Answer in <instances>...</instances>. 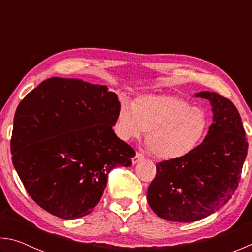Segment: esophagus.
<instances>
[{"label":"esophagus","instance_id":"obj_1","mask_svg":"<svg viewBox=\"0 0 252 252\" xmlns=\"http://www.w3.org/2000/svg\"><path fill=\"white\" fill-rule=\"evenodd\" d=\"M143 155L142 153H139V152H136L135 153V157L133 158V159H132V163L133 164H135V163H138V162H140L141 160H143Z\"/></svg>","mask_w":252,"mask_h":252}]
</instances>
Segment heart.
Segmentation results:
<instances>
[{
    "mask_svg": "<svg viewBox=\"0 0 252 252\" xmlns=\"http://www.w3.org/2000/svg\"><path fill=\"white\" fill-rule=\"evenodd\" d=\"M208 127L206 111L171 94H141L133 102L122 99L113 126L122 141L138 139L147 131L148 149L162 160L189 155L202 142Z\"/></svg>",
    "mask_w": 252,
    "mask_h": 252,
    "instance_id": "1",
    "label": "heart"
}]
</instances>
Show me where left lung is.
I'll return each mask as SVG.
<instances>
[{"label": "left lung", "mask_w": 252, "mask_h": 252, "mask_svg": "<svg viewBox=\"0 0 252 252\" xmlns=\"http://www.w3.org/2000/svg\"><path fill=\"white\" fill-rule=\"evenodd\" d=\"M194 96L211 105L212 125L206 138L188 156L158 163L147 192L153 212L176 222H193L223 207L237 189L248 152L232 102L209 91Z\"/></svg>", "instance_id": "8db88e82"}]
</instances>
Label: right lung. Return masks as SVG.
I'll return each mask as SVG.
<instances>
[{
  "label": "right lung",
  "instance_id": "1",
  "mask_svg": "<svg viewBox=\"0 0 252 252\" xmlns=\"http://www.w3.org/2000/svg\"><path fill=\"white\" fill-rule=\"evenodd\" d=\"M119 103L106 85L51 78L18 105L12 161L30 197L51 215H89L111 170L132 164L134 150L112 129Z\"/></svg>",
  "mask_w": 252,
  "mask_h": 252
}]
</instances>
